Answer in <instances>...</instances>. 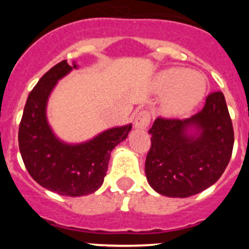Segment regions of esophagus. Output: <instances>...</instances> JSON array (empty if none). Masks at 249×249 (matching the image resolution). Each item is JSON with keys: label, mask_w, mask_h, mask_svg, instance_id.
<instances>
[{"label": "esophagus", "mask_w": 249, "mask_h": 249, "mask_svg": "<svg viewBox=\"0 0 249 249\" xmlns=\"http://www.w3.org/2000/svg\"><path fill=\"white\" fill-rule=\"evenodd\" d=\"M150 123V113L148 110H141L137 113L136 118H135V127L140 130H145Z\"/></svg>", "instance_id": "obj_1"}]
</instances>
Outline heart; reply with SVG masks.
<instances>
[{"mask_svg":"<svg viewBox=\"0 0 249 249\" xmlns=\"http://www.w3.org/2000/svg\"><path fill=\"white\" fill-rule=\"evenodd\" d=\"M155 88L159 92H167L162 104L166 114L180 115L194 108L205 92V80L197 72L183 69H169L158 77Z\"/></svg>","mask_w":249,"mask_h":249,"instance_id":"1","label":"heart"}]
</instances>
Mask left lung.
<instances>
[{
  "mask_svg": "<svg viewBox=\"0 0 249 249\" xmlns=\"http://www.w3.org/2000/svg\"><path fill=\"white\" fill-rule=\"evenodd\" d=\"M145 159L150 187L170 197H188L214 184L230 161L233 129L222 91L211 92L187 119L157 118Z\"/></svg>",
  "mask_w": 249,
  "mask_h": 249,
  "instance_id": "left-lung-1",
  "label": "left lung"
}]
</instances>
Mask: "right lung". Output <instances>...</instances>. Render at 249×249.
Masks as SVG:
<instances>
[{
    "instance_id": "right-lung-1",
    "label": "right lung",
    "mask_w": 249,
    "mask_h": 249,
    "mask_svg": "<svg viewBox=\"0 0 249 249\" xmlns=\"http://www.w3.org/2000/svg\"><path fill=\"white\" fill-rule=\"evenodd\" d=\"M77 69L66 60L59 62L38 80L26 100L19 125V149L30 176L50 192L83 196L102 185L110 152L123 142L131 124L112 127L92 140L77 144L62 142L47 120V102L56 83Z\"/></svg>"
}]
</instances>
